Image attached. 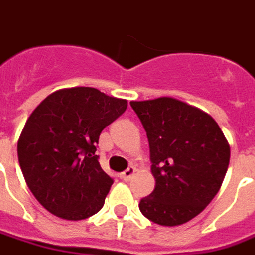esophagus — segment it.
<instances>
[{"label":"esophagus","mask_w":255,"mask_h":255,"mask_svg":"<svg viewBox=\"0 0 255 255\" xmlns=\"http://www.w3.org/2000/svg\"><path fill=\"white\" fill-rule=\"evenodd\" d=\"M135 172H136V168H133V167H128L127 170L120 174V178H122L123 180H131V178L135 175Z\"/></svg>","instance_id":"esophagus-1"}]
</instances>
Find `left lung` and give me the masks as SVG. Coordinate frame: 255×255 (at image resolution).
I'll list each match as a JSON object with an SVG mask.
<instances>
[{
  "label": "left lung",
  "instance_id": "1",
  "mask_svg": "<svg viewBox=\"0 0 255 255\" xmlns=\"http://www.w3.org/2000/svg\"><path fill=\"white\" fill-rule=\"evenodd\" d=\"M149 143L155 188L139 209L162 226L195 218L217 195L230 162V145L218 123L174 99L131 102Z\"/></svg>",
  "mask_w": 255,
  "mask_h": 255
}]
</instances>
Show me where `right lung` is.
<instances>
[{
    "label": "right lung",
    "mask_w": 255,
    "mask_h": 255,
    "mask_svg": "<svg viewBox=\"0 0 255 255\" xmlns=\"http://www.w3.org/2000/svg\"><path fill=\"white\" fill-rule=\"evenodd\" d=\"M127 106L96 88L73 87L50 93L30 114L17 144L18 162L49 213L81 221L102 209L114 180L100 167L96 144Z\"/></svg>",
    "instance_id": "obj_1"
}]
</instances>
